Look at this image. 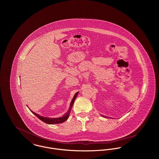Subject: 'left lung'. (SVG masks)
I'll list each match as a JSON object with an SVG mask.
<instances>
[{"mask_svg": "<svg viewBox=\"0 0 159 159\" xmlns=\"http://www.w3.org/2000/svg\"><path fill=\"white\" fill-rule=\"evenodd\" d=\"M102 116H103V117H107V118H109L108 116H103V115H102Z\"/></svg>", "mask_w": 159, "mask_h": 159, "instance_id": "obj_1", "label": "left lung"}]
</instances>
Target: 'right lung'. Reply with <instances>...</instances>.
Instances as JSON below:
<instances>
[{
	"instance_id": "right-lung-1",
	"label": "right lung",
	"mask_w": 159,
	"mask_h": 159,
	"mask_svg": "<svg viewBox=\"0 0 159 159\" xmlns=\"http://www.w3.org/2000/svg\"><path fill=\"white\" fill-rule=\"evenodd\" d=\"M78 93H79V92H76V93L75 94V95H74V97H73V99L71 100V103H70V107H69V109H68L67 112L64 115H63L62 117H56V118H51V117H43V116H42L39 115V114L35 113L33 112V111H31L30 109H29V110H30V111H31L32 113L34 114V115H35L39 119H40L42 121L44 122L46 124H57L62 123V122H65L66 120H67V119H68V117H69L70 113V111H71V110L73 105V103H74V102H75V99H76V97H77Z\"/></svg>"
}]
</instances>
